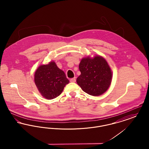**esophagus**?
<instances>
[{
    "label": "esophagus",
    "instance_id": "1",
    "mask_svg": "<svg viewBox=\"0 0 149 149\" xmlns=\"http://www.w3.org/2000/svg\"><path fill=\"white\" fill-rule=\"evenodd\" d=\"M70 81L72 82V83H74V82H75V81H76V78H71V79H70Z\"/></svg>",
    "mask_w": 149,
    "mask_h": 149
}]
</instances>
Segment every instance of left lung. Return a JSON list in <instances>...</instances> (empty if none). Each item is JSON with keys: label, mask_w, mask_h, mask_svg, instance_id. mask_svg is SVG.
<instances>
[{"label": "left lung", "mask_w": 149, "mask_h": 149, "mask_svg": "<svg viewBox=\"0 0 149 149\" xmlns=\"http://www.w3.org/2000/svg\"><path fill=\"white\" fill-rule=\"evenodd\" d=\"M81 74L77 82L87 94L98 96L106 92L111 85L112 71L106 60L100 56L83 58L79 64Z\"/></svg>", "instance_id": "left-lung-1"}]
</instances>
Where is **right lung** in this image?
Here are the masks:
<instances>
[{"mask_svg": "<svg viewBox=\"0 0 149 149\" xmlns=\"http://www.w3.org/2000/svg\"><path fill=\"white\" fill-rule=\"evenodd\" d=\"M35 83L39 92L47 99H54L69 83L64 71L52 61L39 66L35 74Z\"/></svg>", "mask_w": 149, "mask_h": 149, "instance_id": "1", "label": "right lung"}]
</instances>
